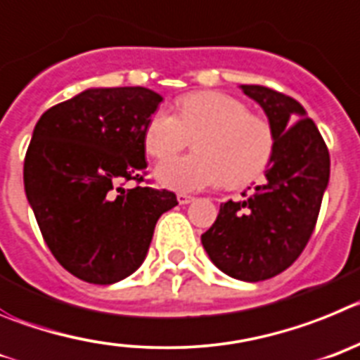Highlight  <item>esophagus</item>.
Here are the masks:
<instances>
[{"label": "esophagus", "mask_w": 360, "mask_h": 360, "mask_svg": "<svg viewBox=\"0 0 360 360\" xmlns=\"http://www.w3.org/2000/svg\"><path fill=\"white\" fill-rule=\"evenodd\" d=\"M193 199H195V197L188 195V193H177V200H179V204H190Z\"/></svg>", "instance_id": "esophagus-1"}]
</instances>
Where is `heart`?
Listing matches in <instances>:
<instances>
[{
    "label": "heart",
    "mask_w": 360,
    "mask_h": 360,
    "mask_svg": "<svg viewBox=\"0 0 360 360\" xmlns=\"http://www.w3.org/2000/svg\"><path fill=\"white\" fill-rule=\"evenodd\" d=\"M195 136L190 156L156 170L163 186L195 192L222 181L240 186L267 167L274 147L271 125L249 115L245 103L226 93L199 91L177 100L176 115L156 111L145 127V148L156 160L176 156Z\"/></svg>",
    "instance_id": "heart-1"
}]
</instances>
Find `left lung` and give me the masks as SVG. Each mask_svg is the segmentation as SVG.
Returning a JSON list of instances; mask_svg holds the SVG:
<instances>
[{
  "label": "left lung",
  "instance_id": "left-lung-1",
  "mask_svg": "<svg viewBox=\"0 0 360 360\" xmlns=\"http://www.w3.org/2000/svg\"><path fill=\"white\" fill-rule=\"evenodd\" d=\"M264 109L274 147L265 183L244 200L220 204L200 242L228 276L262 281L283 273L305 249L330 179L328 148L297 100L264 86H240Z\"/></svg>",
  "mask_w": 360,
  "mask_h": 360
}]
</instances>
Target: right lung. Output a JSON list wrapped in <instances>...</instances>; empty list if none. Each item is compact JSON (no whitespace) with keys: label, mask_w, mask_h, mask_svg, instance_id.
Segmentation results:
<instances>
[{"label":"right lung","mask_w":360,"mask_h":360,"mask_svg":"<svg viewBox=\"0 0 360 360\" xmlns=\"http://www.w3.org/2000/svg\"><path fill=\"white\" fill-rule=\"evenodd\" d=\"M163 96L147 87H89L48 109L25 158V192L51 255L73 276L111 285L143 264L176 193L143 181L145 127Z\"/></svg>","instance_id":"right-lung-1"}]
</instances>
